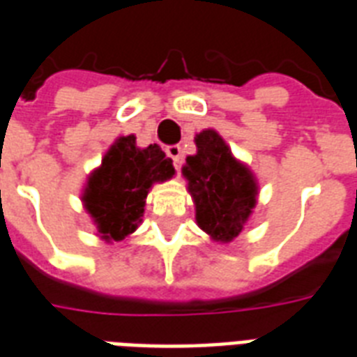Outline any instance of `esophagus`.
Returning <instances> with one entry per match:
<instances>
[{
    "mask_svg": "<svg viewBox=\"0 0 357 357\" xmlns=\"http://www.w3.org/2000/svg\"><path fill=\"white\" fill-rule=\"evenodd\" d=\"M165 152H167V155L172 159L174 167L179 169V165H181V146H179V144H170V146L165 149Z\"/></svg>",
    "mask_w": 357,
    "mask_h": 357,
    "instance_id": "34e87169",
    "label": "esophagus"
}]
</instances>
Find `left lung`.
I'll use <instances>...</instances> for the list:
<instances>
[{
  "label": "left lung",
  "mask_w": 357,
  "mask_h": 357,
  "mask_svg": "<svg viewBox=\"0 0 357 357\" xmlns=\"http://www.w3.org/2000/svg\"><path fill=\"white\" fill-rule=\"evenodd\" d=\"M194 141L198 152L187 158L183 176L196 207V222L211 238L227 244L248 224L259 185L216 130H204Z\"/></svg>",
  "instance_id": "8db88e82"
}]
</instances>
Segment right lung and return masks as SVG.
I'll return each mask as SVG.
<instances>
[{
	"label": "right lung",
	"mask_w": 357,
	"mask_h": 357,
	"mask_svg": "<svg viewBox=\"0 0 357 357\" xmlns=\"http://www.w3.org/2000/svg\"><path fill=\"white\" fill-rule=\"evenodd\" d=\"M174 176L172 159L158 144L139 149L135 135L119 137L89 174L82 202L104 242H121L141 224L153 183Z\"/></svg>",
	"instance_id": "add662e5"
}]
</instances>
